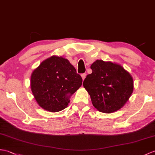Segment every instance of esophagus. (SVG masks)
I'll list each match as a JSON object with an SVG mask.
<instances>
[{"label": "esophagus", "mask_w": 155, "mask_h": 155, "mask_svg": "<svg viewBox=\"0 0 155 155\" xmlns=\"http://www.w3.org/2000/svg\"><path fill=\"white\" fill-rule=\"evenodd\" d=\"M86 73H82V74H81V77H82V80H84V78H86Z\"/></svg>", "instance_id": "34e87169"}]
</instances>
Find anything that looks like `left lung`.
<instances>
[{
    "label": "left lung",
    "mask_w": 155,
    "mask_h": 155,
    "mask_svg": "<svg viewBox=\"0 0 155 155\" xmlns=\"http://www.w3.org/2000/svg\"><path fill=\"white\" fill-rule=\"evenodd\" d=\"M91 69L83 86L95 108L106 114L121 108L134 91L131 75L120 64L102 60H96Z\"/></svg>",
    "instance_id": "1"
}]
</instances>
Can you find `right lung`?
Segmentation results:
<instances>
[{"mask_svg":"<svg viewBox=\"0 0 155 155\" xmlns=\"http://www.w3.org/2000/svg\"><path fill=\"white\" fill-rule=\"evenodd\" d=\"M82 79L69 60L52 56L39 64L31 75V90L39 106L51 112L64 110L82 85Z\"/></svg>","mask_w":155,"mask_h":155,"instance_id":"right-lung-1","label":"right lung"}]
</instances>
